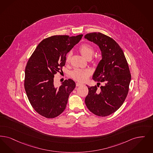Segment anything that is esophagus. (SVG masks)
Wrapping results in <instances>:
<instances>
[{"label":"esophagus","mask_w":153,"mask_h":153,"mask_svg":"<svg viewBox=\"0 0 153 153\" xmlns=\"http://www.w3.org/2000/svg\"><path fill=\"white\" fill-rule=\"evenodd\" d=\"M76 86H79L82 85V84H81V83H79V82H76Z\"/></svg>","instance_id":"34e87169"}]
</instances>
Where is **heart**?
Here are the masks:
<instances>
[{"label": "heart", "mask_w": 153, "mask_h": 153, "mask_svg": "<svg viewBox=\"0 0 153 153\" xmlns=\"http://www.w3.org/2000/svg\"><path fill=\"white\" fill-rule=\"evenodd\" d=\"M79 52L86 59H91L94 53V50L92 45L88 43H83L79 47ZM72 53L69 52L66 56L65 61L69 62L72 57ZM91 74V72L87 69H76L71 72V77L74 79L79 81L84 82L88 79Z\"/></svg>", "instance_id": "1"}]
</instances>
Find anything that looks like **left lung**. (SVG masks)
Listing matches in <instances>:
<instances>
[{
  "label": "left lung",
  "mask_w": 153,
  "mask_h": 153,
  "mask_svg": "<svg viewBox=\"0 0 153 153\" xmlns=\"http://www.w3.org/2000/svg\"><path fill=\"white\" fill-rule=\"evenodd\" d=\"M84 37L98 45L102 57L93 76L97 86H88L86 105L94 114L108 116L121 106L128 94L131 81L128 63L120 46L110 37L93 32ZM100 82L103 85L98 89Z\"/></svg>",
  "instance_id": "8db88e82"
}]
</instances>
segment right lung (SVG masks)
<instances>
[{
  "label": "right lung",
  "instance_id": "right-lung-1",
  "mask_svg": "<svg viewBox=\"0 0 153 153\" xmlns=\"http://www.w3.org/2000/svg\"><path fill=\"white\" fill-rule=\"evenodd\" d=\"M82 36L55 35L44 39L30 57L25 69V91L32 106L40 115L53 118L65 110L76 84L72 79H65L57 88L53 78L61 73L68 52Z\"/></svg>",
  "mask_w": 153,
  "mask_h": 153
}]
</instances>
